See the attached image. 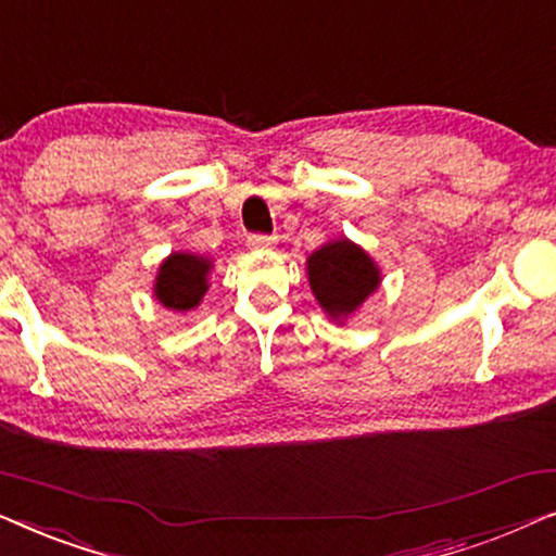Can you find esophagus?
Returning a JSON list of instances; mask_svg holds the SVG:
<instances>
[{
	"instance_id": "obj_1",
	"label": "esophagus",
	"mask_w": 556,
	"mask_h": 556,
	"mask_svg": "<svg viewBox=\"0 0 556 556\" xmlns=\"http://www.w3.org/2000/svg\"><path fill=\"white\" fill-rule=\"evenodd\" d=\"M273 245H276V238H270V235H248V248L270 250Z\"/></svg>"
}]
</instances>
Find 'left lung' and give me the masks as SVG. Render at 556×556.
<instances>
[{
  "instance_id": "obj_1",
  "label": "left lung",
  "mask_w": 556,
  "mask_h": 556,
  "mask_svg": "<svg viewBox=\"0 0 556 556\" xmlns=\"http://www.w3.org/2000/svg\"><path fill=\"white\" fill-rule=\"evenodd\" d=\"M308 283L333 321H344L379 286V268L352 240H333L308 255Z\"/></svg>"
}]
</instances>
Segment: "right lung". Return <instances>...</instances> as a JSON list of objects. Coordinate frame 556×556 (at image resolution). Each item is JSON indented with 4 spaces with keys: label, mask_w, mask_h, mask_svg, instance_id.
<instances>
[{
    "label": "right lung",
    "mask_w": 556,
    "mask_h": 556,
    "mask_svg": "<svg viewBox=\"0 0 556 556\" xmlns=\"http://www.w3.org/2000/svg\"><path fill=\"white\" fill-rule=\"evenodd\" d=\"M212 263L192 253H172L159 268L154 295L172 311H192L207 293Z\"/></svg>",
    "instance_id": "right-lung-1"
}]
</instances>
